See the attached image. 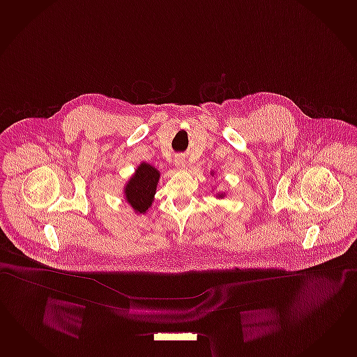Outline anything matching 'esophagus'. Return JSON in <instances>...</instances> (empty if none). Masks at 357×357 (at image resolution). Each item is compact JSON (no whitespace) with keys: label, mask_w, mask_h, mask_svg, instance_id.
<instances>
[{"label":"esophagus","mask_w":357,"mask_h":357,"mask_svg":"<svg viewBox=\"0 0 357 357\" xmlns=\"http://www.w3.org/2000/svg\"><path fill=\"white\" fill-rule=\"evenodd\" d=\"M175 167L178 170H183L185 167V158L183 155H176L174 160Z\"/></svg>","instance_id":"esophagus-1"}]
</instances>
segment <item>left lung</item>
<instances>
[{
    "instance_id": "left-lung-1",
    "label": "left lung",
    "mask_w": 357,
    "mask_h": 357,
    "mask_svg": "<svg viewBox=\"0 0 357 357\" xmlns=\"http://www.w3.org/2000/svg\"><path fill=\"white\" fill-rule=\"evenodd\" d=\"M214 174V173H213ZM218 199H223L225 197V193H218Z\"/></svg>"
}]
</instances>
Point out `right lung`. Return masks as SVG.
Here are the masks:
<instances>
[{"mask_svg":"<svg viewBox=\"0 0 357 357\" xmlns=\"http://www.w3.org/2000/svg\"><path fill=\"white\" fill-rule=\"evenodd\" d=\"M160 172L149 164L142 162L134 175L126 183L123 193L125 200L130 204L137 214H146L155 200Z\"/></svg>","mask_w":357,"mask_h":357,"instance_id":"right-lung-1","label":"right lung"}]
</instances>
